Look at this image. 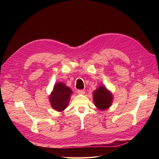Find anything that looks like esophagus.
<instances>
[{"instance_id":"1","label":"esophagus","mask_w":159,"mask_h":159,"mask_svg":"<svg viewBox=\"0 0 159 159\" xmlns=\"http://www.w3.org/2000/svg\"><path fill=\"white\" fill-rule=\"evenodd\" d=\"M77 93L79 94H84V93H85V91L83 90V89H79L77 91Z\"/></svg>"}]
</instances>
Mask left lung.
Segmentation results:
<instances>
[{"instance_id":"left-lung-1","label":"left lung","mask_w":159,"mask_h":159,"mask_svg":"<svg viewBox=\"0 0 159 159\" xmlns=\"http://www.w3.org/2000/svg\"><path fill=\"white\" fill-rule=\"evenodd\" d=\"M93 102L95 106L100 110H106L112 104L113 95L106 87L100 86L93 93Z\"/></svg>"}]
</instances>
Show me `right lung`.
Segmentation results:
<instances>
[{
	"instance_id": "right-lung-1",
	"label": "right lung",
	"mask_w": 159,
	"mask_h": 159,
	"mask_svg": "<svg viewBox=\"0 0 159 159\" xmlns=\"http://www.w3.org/2000/svg\"><path fill=\"white\" fill-rule=\"evenodd\" d=\"M72 91L63 83H56L49 96L50 102L54 109L63 111L68 105Z\"/></svg>"
}]
</instances>
